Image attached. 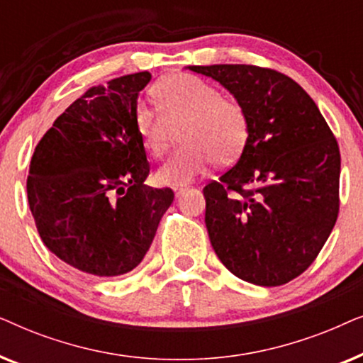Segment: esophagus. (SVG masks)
Listing matches in <instances>:
<instances>
[{
	"mask_svg": "<svg viewBox=\"0 0 363 363\" xmlns=\"http://www.w3.org/2000/svg\"><path fill=\"white\" fill-rule=\"evenodd\" d=\"M188 190L186 185H178V186H173V191H175V196H182L183 193Z\"/></svg>",
	"mask_w": 363,
	"mask_h": 363,
	"instance_id": "1",
	"label": "esophagus"
}]
</instances>
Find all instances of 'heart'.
I'll return each mask as SVG.
<instances>
[{
    "label": "heart",
    "instance_id": "1",
    "mask_svg": "<svg viewBox=\"0 0 363 363\" xmlns=\"http://www.w3.org/2000/svg\"><path fill=\"white\" fill-rule=\"evenodd\" d=\"M158 104L153 108L138 102L133 108V125L142 147L152 157L167 150L172 128H178V148L157 170L165 185H186L201 175L213 162L230 165L245 152L250 121L245 107L235 99L221 97L220 91L191 74H172L152 87Z\"/></svg>",
    "mask_w": 363,
    "mask_h": 363
}]
</instances>
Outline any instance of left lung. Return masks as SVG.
<instances>
[{
  "instance_id": "8db88e82",
  "label": "left lung",
  "mask_w": 363,
  "mask_h": 363,
  "mask_svg": "<svg viewBox=\"0 0 363 363\" xmlns=\"http://www.w3.org/2000/svg\"><path fill=\"white\" fill-rule=\"evenodd\" d=\"M186 69L220 82L250 121L235 167L203 188L213 250L242 281L286 284L314 262L339 215L334 133L309 94L284 74L247 64Z\"/></svg>"
}]
</instances>
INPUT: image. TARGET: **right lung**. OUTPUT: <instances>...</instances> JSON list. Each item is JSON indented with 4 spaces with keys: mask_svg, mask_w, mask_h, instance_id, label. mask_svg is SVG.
I'll list each match as a JSON object with an SVG mask.
<instances>
[{
    "mask_svg": "<svg viewBox=\"0 0 363 363\" xmlns=\"http://www.w3.org/2000/svg\"><path fill=\"white\" fill-rule=\"evenodd\" d=\"M148 71L91 87L44 133L29 165V210L46 247L99 277L130 272L147 255L170 188L143 185L150 173L133 125Z\"/></svg>",
    "mask_w": 363,
    "mask_h": 363,
    "instance_id": "obj_1",
    "label": "right lung"
}]
</instances>
